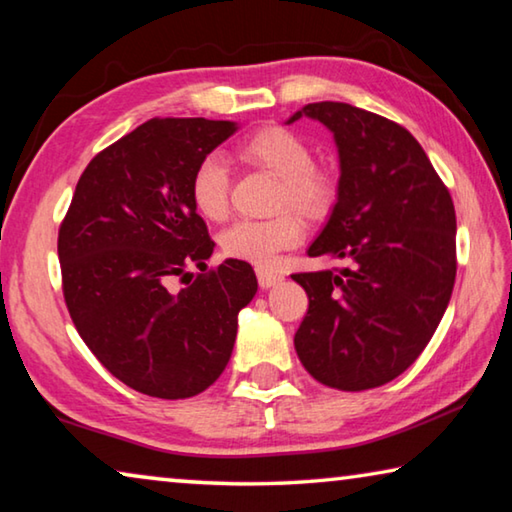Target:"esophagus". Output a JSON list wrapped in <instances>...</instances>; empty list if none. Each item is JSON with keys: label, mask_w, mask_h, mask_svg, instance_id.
I'll return each instance as SVG.
<instances>
[{"label": "esophagus", "mask_w": 512, "mask_h": 512, "mask_svg": "<svg viewBox=\"0 0 512 512\" xmlns=\"http://www.w3.org/2000/svg\"><path fill=\"white\" fill-rule=\"evenodd\" d=\"M257 282L262 289H271L282 282V275L275 271H266V269H257Z\"/></svg>", "instance_id": "esophagus-1"}]
</instances>
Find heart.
Returning <instances> with one entry per match:
<instances>
[{
    "instance_id": "b5f03b06",
    "label": "heart",
    "mask_w": 512,
    "mask_h": 512,
    "mask_svg": "<svg viewBox=\"0 0 512 512\" xmlns=\"http://www.w3.org/2000/svg\"><path fill=\"white\" fill-rule=\"evenodd\" d=\"M246 164L280 177L275 207H291L305 218H323L337 196V184L328 170L314 166V150L305 136L282 125H266L239 143ZM230 200V170L223 157L207 154L191 175V202L207 221H221ZM305 227L294 212H280L264 221L232 223L221 232V250L227 257L257 266H271L282 250L303 241Z\"/></svg>"
}]
</instances>
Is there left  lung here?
I'll list each match as a JSON object with an SVG mask.
<instances>
[{
  "instance_id": "left-lung-1",
  "label": "left lung",
  "mask_w": 512,
  "mask_h": 512,
  "mask_svg": "<svg viewBox=\"0 0 512 512\" xmlns=\"http://www.w3.org/2000/svg\"><path fill=\"white\" fill-rule=\"evenodd\" d=\"M339 154L337 202L310 257L342 266L294 273L310 307L294 337L319 383L362 392L415 362L440 326L456 282L449 189L408 129L344 102L305 104Z\"/></svg>"
}]
</instances>
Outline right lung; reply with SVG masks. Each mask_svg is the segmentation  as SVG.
<instances>
[{
	"label": "right lung",
	"instance_id": "add662e5",
	"mask_svg": "<svg viewBox=\"0 0 512 512\" xmlns=\"http://www.w3.org/2000/svg\"><path fill=\"white\" fill-rule=\"evenodd\" d=\"M237 129L232 120H148L86 166L61 223L75 328L104 369L141 394L189 399L214 385L230 362L237 316L257 294L253 266L241 259L168 289L214 253L191 175Z\"/></svg>",
	"mask_w": 512,
	"mask_h": 512
}]
</instances>
